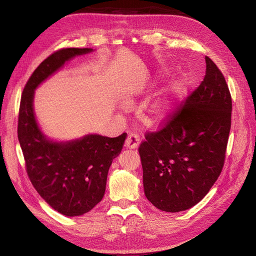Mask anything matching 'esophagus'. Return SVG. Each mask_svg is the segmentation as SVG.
Listing matches in <instances>:
<instances>
[{
    "instance_id": "obj_1",
    "label": "esophagus",
    "mask_w": 256,
    "mask_h": 256,
    "mask_svg": "<svg viewBox=\"0 0 256 256\" xmlns=\"http://www.w3.org/2000/svg\"><path fill=\"white\" fill-rule=\"evenodd\" d=\"M138 144H140V136H138L136 132H131L126 138L125 146L127 148H136Z\"/></svg>"
}]
</instances>
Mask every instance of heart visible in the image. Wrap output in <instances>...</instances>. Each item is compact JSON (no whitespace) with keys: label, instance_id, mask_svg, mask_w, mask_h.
<instances>
[{"label":"heart","instance_id":"b5f03b06","mask_svg":"<svg viewBox=\"0 0 256 256\" xmlns=\"http://www.w3.org/2000/svg\"><path fill=\"white\" fill-rule=\"evenodd\" d=\"M184 88V84L182 81L174 82L171 88H168V94L159 99L157 102H154L152 106V115L154 118H161L173 109L176 100L180 98L182 94Z\"/></svg>","mask_w":256,"mask_h":256}]
</instances>
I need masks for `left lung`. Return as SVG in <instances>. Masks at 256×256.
I'll list each match as a JSON object with an SVG mask.
<instances>
[{"instance_id": "1", "label": "left lung", "mask_w": 256, "mask_h": 256, "mask_svg": "<svg viewBox=\"0 0 256 256\" xmlns=\"http://www.w3.org/2000/svg\"><path fill=\"white\" fill-rule=\"evenodd\" d=\"M198 88L168 113L164 125L138 146L147 200L160 210H187L220 176L232 124V96L208 56Z\"/></svg>"}]
</instances>
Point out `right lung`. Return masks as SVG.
Listing matches in <instances>:
<instances>
[{"instance_id":"obj_1","label":"right lung","mask_w":256,"mask_h":256,"mask_svg":"<svg viewBox=\"0 0 256 256\" xmlns=\"http://www.w3.org/2000/svg\"><path fill=\"white\" fill-rule=\"evenodd\" d=\"M90 48H63L40 64L28 80L21 96L18 140L26 170L33 187L60 214L81 216L102 200L109 168L120 154L127 134L118 138L98 134L67 143L49 141L42 134L34 116V90L76 56Z\"/></svg>"}]
</instances>
